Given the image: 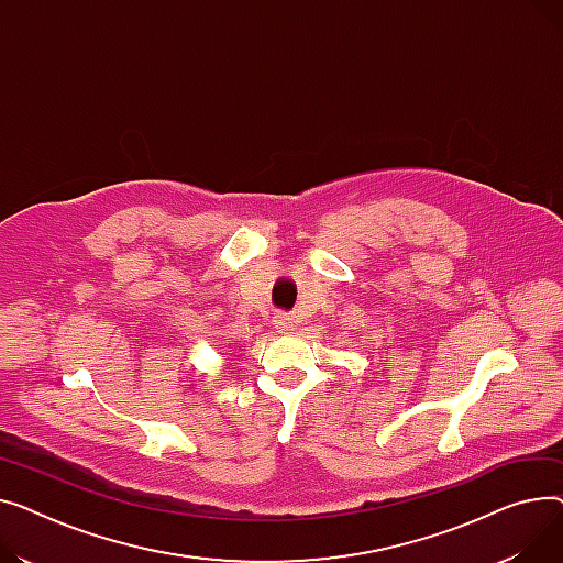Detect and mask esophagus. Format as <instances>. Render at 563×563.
I'll list each match as a JSON object with an SVG mask.
<instances>
[{"instance_id": "esophagus-1", "label": "esophagus", "mask_w": 563, "mask_h": 563, "mask_svg": "<svg viewBox=\"0 0 563 563\" xmlns=\"http://www.w3.org/2000/svg\"><path fill=\"white\" fill-rule=\"evenodd\" d=\"M277 324H279V327H282V329H288V327H290V322H288V318H284V316H279V318H277Z\"/></svg>"}]
</instances>
